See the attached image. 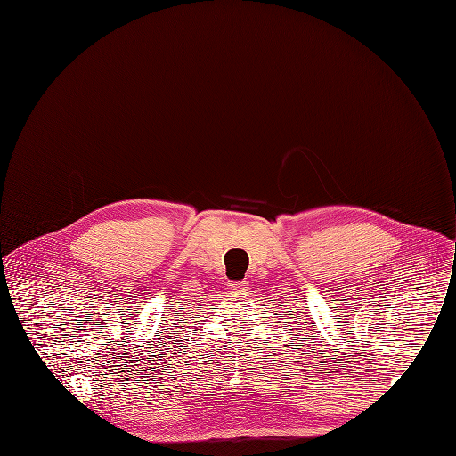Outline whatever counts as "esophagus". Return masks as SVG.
Listing matches in <instances>:
<instances>
[{
  "instance_id": "34e87169",
  "label": "esophagus",
  "mask_w": 456,
  "mask_h": 456,
  "mask_svg": "<svg viewBox=\"0 0 456 456\" xmlns=\"http://www.w3.org/2000/svg\"><path fill=\"white\" fill-rule=\"evenodd\" d=\"M228 290L232 292H246L248 290V281H230Z\"/></svg>"
}]
</instances>
